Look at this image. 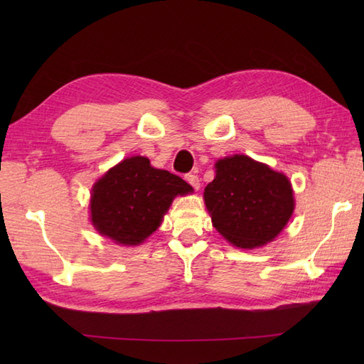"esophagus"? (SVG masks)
I'll use <instances>...</instances> for the list:
<instances>
[{
  "label": "esophagus",
  "mask_w": 364,
  "mask_h": 364,
  "mask_svg": "<svg viewBox=\"0 0 364 364\" xmlns=\"http://www.w3.org/2000/svg\"><path fill=\"white\" fill-rule=\"evenodd\" d=\"M184 180H186L194 189L200 188V180H198V176L196 173H188L186 176H184Z\"/></svg>",
  "instance_id": "esophagus-1"
}]
</instances>
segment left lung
<instances>
[{
	"instance_id": "1",
	"label": "left lung",
	"mask_w": 364,
	"mask_h": 364,
	"mask_svg": "<svg viewBox=\"0 0 364 364\" xmlns=\"http://www.w3.org/2000/svg\"><path fill=\"white\" fill-rule=\"evenodd\" d=\"M214 167L203 194L214 228L241 249L274 241L294 213L288 176L245 154L219 159Z\"/></svg>"
}]
</instances>
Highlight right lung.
Returning a JSON list of instances; mask_svg holds the SVG:
<instances>
[{
  "mask_svg": "<svg viewBox=\"0 0 364 364\" xmlns=\"http://www.w3.org/2000/svg\"><path fill=\"white\" fill-rule=\"evenodd\" d=\"M189 192L192 188L186 181L151 167L149 158H127L92 188V225L115 244H142L158 230L173 198Z\"/></svg>",
  "mask_w": 364,
  "mask_h": 364,
  "instance_id": "add662e5",
  "label": "right lung"
}]
</instances>
